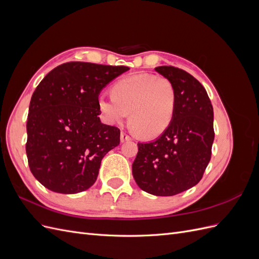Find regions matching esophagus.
Here are the masks:
<instances>
[{
  "mask_svg": "<svg viewBox=\"0 0 259 259\" xmlns=\"http://www.w3.org/2000/svg\"><path fill=\"white\" fill-rule=\"evenodd\" d=\"M120 139H121V143H125V142H128V140H131V137L126 134V133L122 132L120 135Z\"/></svg>",
  "mask_w": 259,
  "mask_h": 259,
  "instance_id": "1",
  "label": "esophagus"
}]
</instances>
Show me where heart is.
Segmentation results:
<instances>
[{
	"instance_id": "b5f03b06",
	"label": "heart",
	"mask_w": 259,
	"mask_h": 259,
	"mask_svg": "<svg viewBox=\"0 0 259 259\" xmlns=\"http://www.w3.org/2000/svg\"><path fill=\"white\" fill-rule=\"evenodd\" d=\"M112 96L98 97L105 120L121 125L131 112V125L145 138L161 135L174 116L176 91L167 77L153 74L124 77L113 85Z\"/></svg>"
}]
</instances>
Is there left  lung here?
Returning a JSON list of instances; mask_svg holds the SVG:
<instances>
[{
    "mask_svg": "<svg viewBox=\"0 0 259 259\" xmlns=\"http://www.w3.org/2000/svg\"><path fill=\"white\" fill-rule=\"evenodd\" d=\"M154 70L174 85L175 112L158 138L138 144L132 171L142 190L170 197L201 180L214 142V111L205 89L191 74L170 66Z\"/></svg>",
    "mask_w": 259,
    "mask_h": 259,
    "instance_id": "obj_1",
    "label": "left lung"
}]
</instances>
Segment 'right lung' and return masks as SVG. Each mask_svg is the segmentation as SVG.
I'll use <instances>...</instances> for the list:
<instances>
[{
    "instance_id": "obj_1",
    "label": "right lung",
    "mask_w": 259,
    "mask_h": 259,
    "mask_svg": "<svg viewBox=\"0 0 259 259\" xmlns=\"http://www.w3.org/2000/svg\"><path fill=\"white\" fill-rule=\"evenodd\" d=\"M128 67L67 62L37 85L29 106L26 151L31 173L65 194L95 184L101 160L120 144V130L101 123L98 96Z\"/></svg>"
}]
</instances>
